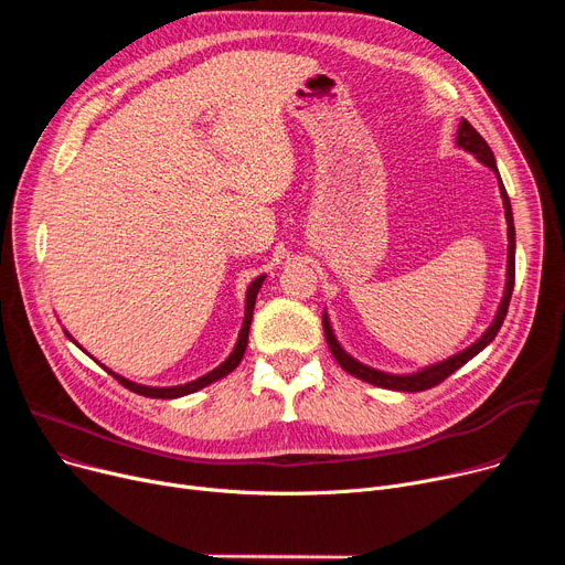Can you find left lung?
Segmentation results:
<instances>
[{"label":"left lung","mask_w":565,"mask_h":565,"mask_svg":"<svg viewBox=\"0 0 565 565\" xmlns=\"http://www.w3.org/2000/svg\"><path fill=\"white\" fill-rule=\"evenodd\" d=\"M458 146H462L465 151H469L471 156H477V160H481L483 164H488L497 175V164H494V156L490 151V146L486 143V139L473 130V126L467 121V118H462L460 121V128H458ZM499 190H501V199H503V207H507V222H509V279H507V292H503V300H501V307L497 311V318L494 322L488 328V332L473 343L469 345L467 350L454 354V358H449L447 362H439L435 366H428L419 373H412V375H390V373H382V371H375V369H369L364 364H360L358 360H352L350 354L337 343L334 334H332V328L328 322V316H322V330H324V339H328V345L334 354V360L341 364L343 371H348L350 375H358L360 380L364 382H371V384H377V387H384V390H396V392H426L430 387H437L439 382L447 380L451 373H456L460 366H465L473 354H479L494 337L497 332L501 330V322L503 318H507L509 313V305H511V295H513V286H515V226H513V213H511V201H509V194H507V188H503V183L499 181Z\"/></svg>","instance_id":"left-lung-1"}]
</instances>
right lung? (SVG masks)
Instances as JSON below:
<instances>
[{
  "label": "right lung",
  "instance_id": "right-lung-1",
  "mask_svg": "<svg viewBox=\"0 0 565 565\" xmlns=\"http://www.w3.org/2000/svg\"><path fill=\"white\" fill-rule=\"evenodd\" d=\"M263 279H265V277H258V279L252 281V286H249V290H247V309H245V322H243L241 337H237V343H235V348H233V352H231V358H228L224 364H220L215 371L205 373L203 377H199V380H194V382L178 384V387H162V390H160V387H141V384H135V382H130V380H126V377H121V375H116V373H111L109 369H105V371H107L111 377H116L118 382H121L126 390H130V392H135V394H139V396H146V398H178V396L194 394V392L207 387V384L220 380V377H224L226 373H231L237 364H241L243 354H245V350H247L249 324H252V316H254V307H256V295H258V288H260Z\"/></svg>",
  "mask_w": 565,
  "mask_h": 565
}]
</instances>
